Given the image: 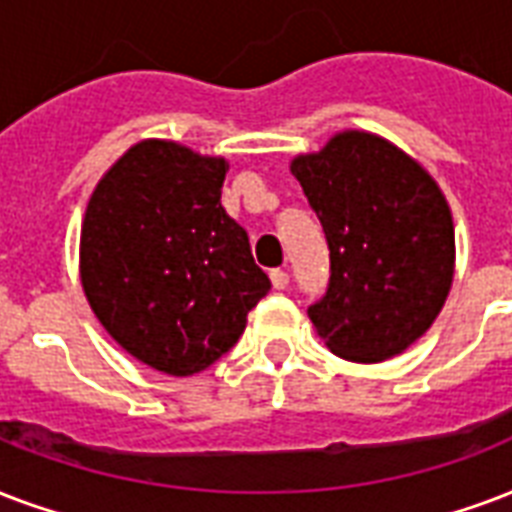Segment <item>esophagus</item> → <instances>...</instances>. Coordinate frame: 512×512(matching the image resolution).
<instances>
[{
	"label": "esophagus",
	"instance_id": "34e87169",
	"mask_svg": "<svg viewBox=\"0 0 512 512\" xmlns=\"http://www.w3.org/2000/svg\"><path fill=\"white\" fill-rule=\"evenodd\" d=\"M271 284H273V290H284V287L290 284V276H287V271H282V268H273Z\"/></svg>",
	"mask_w": 512,
	"mask_h": 512
}]
</instances>
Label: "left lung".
<instances>
[{"label":"left lung","instance_id":"left-lung-1","mask_svg":"<svg viewBox=\"0 0 512 512\" xmlns=\"http://www.w3.org/2000/svg\"><path fill=\"white\" fill-rule=\"evenodd\" d=\"M330 249L308 317L333 354L384 362L427 333L454 282V220L435 179L368 131L292 161Z\"/></svg>","mask_w":512,"mask_h":512}]
</instances>
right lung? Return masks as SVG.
Returning <instances> with one entry per match:
<instances>
[{
	"label": "right lung",
	"mask_w": 512,
	"mask_h": 512,
	"mask_svg": "<svg viewBox=\"0 0 512 512\" xmlns=\"http://www.w3.org/2000/svg\"><path fill=\"white\" fill-rule=\"evenodd\" d=\"M228 163L144 139L101 177L80 233L93 314L144 365L193 376L230 351L271 290L220 195Z\"/></svg>",
	"instance_id": "right-lung-1"
}]
</instances>
